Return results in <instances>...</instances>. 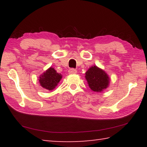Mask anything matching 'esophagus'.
<instances>
[{
  "mask_svg": "<svg viewBox=\"0 0 147 147\" xmlns=\"http://www.w3.org/2000/svg\"><path fill=\"white\" fill-rule=\"evenodd\" d=\"M77 71L76 70V69H70L69 70V74H76V73Z\"/></svg>",
  "mask_w": 147,
  "mask_h": 147,
  "instance_id": "esophagus-1",
  "label": "esophagus"
}]
</instances>
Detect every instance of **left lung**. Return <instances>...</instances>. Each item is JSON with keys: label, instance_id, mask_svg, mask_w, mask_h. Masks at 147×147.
<instances>
[{"label": "left lung", "instance_id": "left-lung-1", "mask_svg": "<svg viewBox=\"0 0 147 147\" xmlns=\"http://www.w3.org/2000/svg\"><path fill=\"white\" fill-rule=\"evenodd\" d=\"M85 78L88 84L92 91L94 92H102L108 88L110 78L103 69L97 66H91L86 72Z\"/></svg>", "mask_w": 147, "mask_h": 147}]
</instances>
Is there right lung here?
<instances>
[{"instance_id":"add662e5","label":"right lung","mask_w":147,"mask_h":147,"mask_svg":"<svg viewBox=\"0 0 147 147\" xmlns=\"http://www.w3.org/2000/svg\"><path fill=\"white\" fill-rule=\"evenodd\" d=\"M61 78V74L51 67L39 76V82L43 88L52 91L58 86Z\"/></svg>"}]
</instances>
